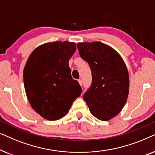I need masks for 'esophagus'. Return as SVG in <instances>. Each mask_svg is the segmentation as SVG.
Wrapping results in <instances>:
<instances>
[{"label":"esophagus","mask_w":155,"mask_h":155,"mask_svg":"<svg viewBox=\"0 0 155 155\" xmlns=\"http://www.w3.org/2000/svg\"><path fill=\"white\" fill-rule=\"evenodd\" d=\"M78 82H79V84H80V86H82V80H80V79L78 80Z\"/></svg>","instance_id":"1"}]
</instances>
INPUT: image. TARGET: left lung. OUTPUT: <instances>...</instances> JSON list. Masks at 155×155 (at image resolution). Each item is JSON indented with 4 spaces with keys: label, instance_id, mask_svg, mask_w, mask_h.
Returning <instances> with one entry per match:
<instances>
[{
    "label": "left lung",
    "instance_id": "left-lung-1",
    "mask_svg": "<svg viewBox=\"0 0 155 155\" xmlns=\"http://www.w3.org/2000/svg\"><path fill=\"white\" fill-rule=\"evenodd\" d=\"M81 58L92 71V85L83 95L91 114L109 120L124 108L129 92L128 71L122 57L100 41L78 43Z\"/></svg>",
    "mask_w": 155,
    "mask_h": 155
}]
</instances>
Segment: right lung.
Masks as SVG:
<instances>
[{
    "instance_id": "obj_1",
    "label": "right lung",
    "mask_w": 155,
    "mask_h": 155,
    "mask_svg": "<svg viewBox=\"0 0 155 155\" xmlns=\"http://www.w3.org/2000/svg\"><path fill=\"white\" fill-rule=\"evenodd\" d=\"M75 50L74 42H49L36 48L27 59L23 71L25 92L31 108L45 119L63 118L81 94L68 65Z\"/></svg>"
}]
</instances>
